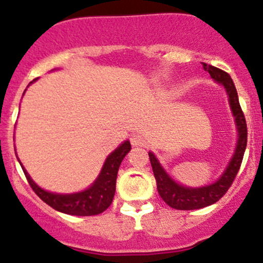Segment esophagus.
Segmentation results:
<instances>
[{
    "label": "esophagus",
    "instance_id": "34e87169",
    "mask_svg": "<svg viewBox=\"0 0 263 263\" xmlns=\"http://www.w3.org/2000/svg\"><path fill=\"white\" fill-rule=\"evenodd\" d=\"M129 141H131V144L134 147H143L144 144L147 143L146 138H144V136H142L140 134H134L131 136V138H129Z\"/></svg>",
    "mask_w": 263,
    "mask_h": 263
}]
</instances>
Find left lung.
Wrapping results in <instances>:
<instances>
[{
  "label": "left lung",
  "instance_id": "left-lung-1",
  "mask_svg": "<svg viewBox=\"0 0 263 263\" xmlns=\"http://www.w3.org/2000/svg\"><path fill=\"white\" fill-rule=\"evenodd\" d=\"M203 68L216 83L221 84L225 87L226 93L229 96V104H230L232 116L235 117V125L237 128V143L234 156L231 157L228 167L225 168L224 173L220 176L219 179L213 184L199 186V188H192V186H185L177 183L162 167L157 157L152 152H148L159 195L171 208H174L177 210L201 209V208L209 206V205L216 203L219 199L224 197L225 193L228 192L232 182H234L238 170H240L247 144L246 120L242 110H241L240 102H238V96L234 81H232L230 75L221 69L215 68L213 65H208L205 63H203Z\"/></svg>",
  "mask_w": 263,
  "mask_h": 263
}]
</instances>
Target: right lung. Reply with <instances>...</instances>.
Wrapping results in <instances>:
<instances>
[{
	"instance_id": "obj_1",
	"label": "right lung",
	"mask_w": 263,
	"mask_h": 263,
	"mask_svg": "<svg viewBox=\"0 0 263 263\" xmlns=\"http://www.w3.org/2000/svg\"><path fill=\"white\" fill-rule=\"evenodd\" d=\"M129 151H131L129 141L122 142L112 153L107 156L100 174L96 178L95 182L85 190L71 193V194H59V193L47 192V190L42 189L41 186L33 182L31 176L27 173L18 157L17 159L23 172H25V176L29 185L45 204L60 211V213L69 214V215L91 216L105 211L112 203L115 190H116L117 172H119L122 159L125 158V156Z\"/></svg>"
}]
</instances>
